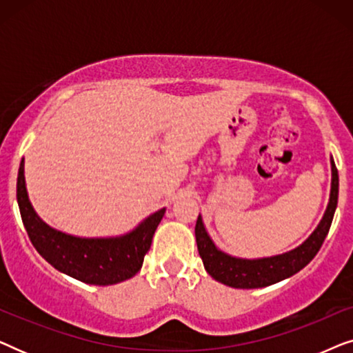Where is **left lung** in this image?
I'll return each mask as SVG.
<instances>
[{
  "label": "left lung",
  "mask_w": 353,
  "mask_h": 353,
  "mask_svg": "<svg viewBox=\"0 0 353 353\" xmlns=\"http://www.w3.org/2000/svg\"><path fill=\"white\" fill-rule=\"evenodd\" d=\"M331 196L330 204H327V209L325 215H323V220L305 243L294 250H289L286 254L257 260L231 257V255L221 252V250L215 248L210 236L207 234L201 215L197 216L194 230L196 243L207 273L214 279H216V281L226 284V286L238 289H255L283 281V279L292 276V274L301 272L303 267H307L313 260V257L318 254L323 243H325V238L331 228L332 216H334L337 207L339 175H337L334 161H331Z\"/></svg>",
  "instance_id": "8db88e82"
}]
</instances>
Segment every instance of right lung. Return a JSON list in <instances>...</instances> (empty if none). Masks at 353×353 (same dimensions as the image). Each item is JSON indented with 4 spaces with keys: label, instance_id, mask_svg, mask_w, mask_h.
<instances>
[{
    "label": "right lung",
    "instance_id": "1",
    "mask_svg": "<svg viewBox=\"0 0 353 353\" xmlns=\"http://www.w3.org/2000/svg\"><path fill=\"white\" fill-rule=\"evenodd\" d=\"M17 204L28 238L38 254L59 272L96 286H109L134 276L165 209L149 215L141 225L119 238H77L48 226L28 201L23 161L17 175Z\"/></svg>",
    "mask_w": 353,
    "mask_h": 353
}]
</instances>
